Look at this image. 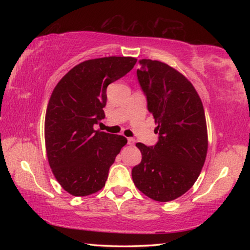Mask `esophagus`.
<instances>
[{
    "instance_id": "esophagus-1",
    "label": "esophagus",
    "mask_w": 250,
    "mask_h": 250,
    "mask_svg": "<svg viewBox=\"0 0 250 250\" xmlns=\"http://www.w3.org/2000/svg\"><path fill=\"white\" fill-rule=\"evenodd\" d=\"M128 144H129L130 146H134V144H135V140H134V139H132V137H129V139H128Z\"/></svg>"
}]
</instances>
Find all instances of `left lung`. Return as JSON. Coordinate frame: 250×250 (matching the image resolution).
<instances>
[{
  "instance_id": "1",
  "label": "left lung",
  "mask_w": 250,
  "mask_h": 250,
  "mask_svg": "<svg viewBox=\"0 0 250 250\" xmlns=\"http://www.w3.org/2000/svg\"><path fill=\"white\" fill-rule=\"evenodd\" d=\"M137 79L157 124L155 146L137 143L142 161L132 168L136 188L168 202L192 187L204 166L207 129L202 101L187 78L160 61L140 60Z\"/></svg>"
}]
</instances>
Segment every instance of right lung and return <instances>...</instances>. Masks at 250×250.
<instances>
[{
  "instance_id": "obj_1",
  "label": "right lung",
  "mask_w": 250,
  "mask_h": 250,
  "mask_svg": "<svg viewBox=\"0 0 250 250\" xmlns=\"http://www.w3.org/2000/svg\"><path fill=\"white\" fill-rule=\"evenodd\" d=\"M132 57L87 60L62 77L51 93L45 117L47 158L58 183L84 196L105 186L116 156L126 144L122 135L95 131L105 118L106 89L135 65Z\"/></svg>"
}]
</instances>
